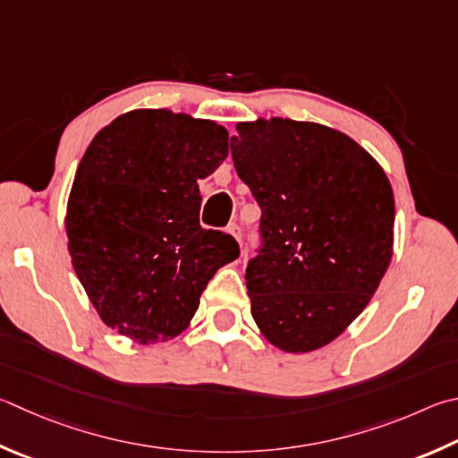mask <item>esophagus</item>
<instances>
[{"mask_svg":"<svg viewBox=\"0 0 458 458\" xmlns=\"http://www.w3.org/2000/svg\"><path fill=\"white\" fill-rule=\"evenodd\" d=\"M228 232H230L232 236L236 238V242H238V244H242V230H240V226H238L236 222H232V224H230V226H228Z\"/></svg>","mask_w":458,"mask_h":458,"instance_id":"34e87169","label":"esophagus"}]
</instances>
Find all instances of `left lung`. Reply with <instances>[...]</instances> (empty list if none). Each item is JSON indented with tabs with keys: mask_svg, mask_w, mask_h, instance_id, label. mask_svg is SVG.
<instances>
[{
	"mask_svg": "<svg viewBox=\"0 0 458 458\" xmlns=\"http://www.w3.org/2000/svg\"><path fill=\"white\" fill-rule=\"evenodd\" d=\"M232 160L260 206L246 288L258 328L280 351L343 335L393 258L394 196L380 164L338 130L288 118L240 122Z\"/></svg>",
	"mask_w": 458,
	"mask_h": 458,
	"instance_id": "obj_1",
	"label": "left lung"
}]
</instances>
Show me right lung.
I'll return each mask as SVG.
<instances>
[{"label": "right lung", "instance_id": "obj_1", "mask_svg": "<svg viewBox=\"0 0 458 458\" xmlns=\"http://www.w3.org/2000/svg\"><path fill=\"white\" fill-rule=\"evenodd\" d=\"M228 156V131L170 110H131L78 165L65 232L73 270L107 327L148 344L184 330L238 242L200 226L198 180Z\"/></svg>", "mask_w": 458, "mask_h": 458}]
</instances>
